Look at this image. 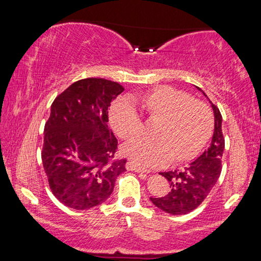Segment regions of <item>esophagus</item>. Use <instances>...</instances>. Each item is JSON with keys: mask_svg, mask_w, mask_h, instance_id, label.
Returning a JSON list of instances; mask_svg holds the SVG:
<instances>
[{"mask_svg": "<svg viewBox=\"0 0 261 261\" xmlns=\"http://www.w3.org/2000/svg\"><path fill=\"white\" fill-rule=\"evenodd\" d=\"M126 169L127 170H132V171H136V173H145V174H148L149 170L145 169V168H141V167H138L136 165V163L134 162H127L126 163Z\"/></svg>", "mask_w": 261, "mask_h": 261, "instance_id": "34e87169", "label": "esophagus"}]
</instances>
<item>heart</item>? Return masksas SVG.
<instances>
[{
	"label": "heart",
	"instance_id": "obj_1",
	"mask_svg": "<svg viewBox=\"0 0 261 261\" xmlns=\"http://www.w3.org/2000/svg\"><path fill=\"white\" fill-rule=\"evenodd\" d=\"M141 103L152 120H161L158 138H138L123 145L122 152L138 166L160 167L176 156L191 160L199 153L213 131V114L207 105L183 91L161 86L141 96ZM110 123L123 139H131L143 131V120L130 98L118 101L110 110Z\"/></svg>",
	"mask_w": 261,
	"mask_h": 261
}]
</instances>
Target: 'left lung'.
Instances as JSON below:
<instances>
[{
  "label": "left lung",
  "instance_id": "left-lung-1",
  "mask_svg": "<svg viewBox=\"0 0 261 261\" xmlns=\"http://www.w3.org/2000/svg\"><path fill=\"white\" fill-rule=\"evenodd\" d=\"M197 88L207 98L204 91ZM211 106L214 113V132L210 147L182 169L161 173L169 182V192L165 197H151L153 204L166 213L183 215L196 210L208 196L220 177L224 149L222 116L216 106L212 102Z\"/></svg>",
  "mask_w": 261,
  "mask_h": 261
}]
</instances>
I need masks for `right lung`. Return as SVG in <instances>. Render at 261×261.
Segmentation results:
<instances>
[{"label":"right lung","instance_id":"right-lung-1","mask_svg":"<svg viewBox=\"0 0 261 261\" xmlns=\"http://www.w3.org/2000/svg\"><path fill=\"white\" fill-rule=\"evenodd\" d=\"M124 91L118 83L86 78L57 96L45 125L43 169L54 196L78 211L110 197L125 159L113 160L117 139L108 127V107Z\"/></svg>","mask_w":261,"mask_h":261}]
</instances>
